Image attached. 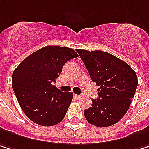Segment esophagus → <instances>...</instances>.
Here are the masks:
<instances>
[{
	"label": "esophagus",
	"mask_w": 149,
	"mask_h": 149,
	"mask_svg": "<svg viewBox=\"0 0 149 149\" xmlns=\"http://www.w3.org/2000/svg\"><path fill=\"white\" fill-rule=\"evenodd\" d=\"M74 97L79 100V99H81V97H82V96H81L80 95H74Z\"/></svg>",
	"instance_id": "esophagus-1"
}]
</instances>
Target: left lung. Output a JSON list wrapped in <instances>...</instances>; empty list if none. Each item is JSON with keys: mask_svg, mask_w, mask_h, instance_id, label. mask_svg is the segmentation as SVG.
<instances>
[{"mask_svg": "<svg viewBox=\"0 0 149 149\" xmlns=\"http://www.w3.org/2000/svg\"><path fill=\"white\" fill-rule=\"evenodd\" d=\"M98 88L99 97L84 111L89 124L107 127L118 123L128 111L137 87V76L127 63L101 50H77Z\"/></svg>", "mask_w": 149, "mask_h": 149, "instance_id": "1", "label": "left lung"}]
</instances>
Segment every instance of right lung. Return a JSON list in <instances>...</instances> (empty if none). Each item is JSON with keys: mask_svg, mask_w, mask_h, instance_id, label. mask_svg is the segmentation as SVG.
I'll return each mask as SVG.
<instances>
[{"mask_svg": "<svg viewBox=\"0 0 149 149\" xmlns=\"http://www.w3.org/2000/svg\"><path fill=\"white\" fill-rule=\"evenodd\" d=\"M78 57L70 47L47 46L34 52L19 64L12 76V87L21 109L31 121L42 126L59 124L73 98L53 84L63 65Z\"/></svg>", "mask_w": 149, "mask_h": 149, "instance_id": "add662e5", "label": "right lung"}]
</instances>
